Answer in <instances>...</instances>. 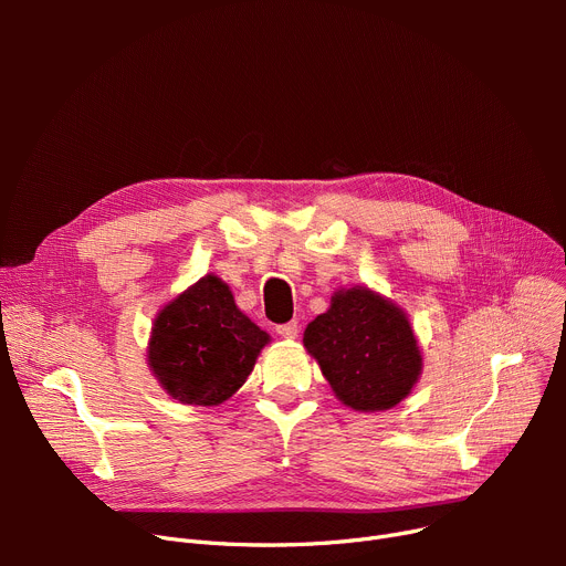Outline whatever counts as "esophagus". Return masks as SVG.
Returning a JSON list of instances; mask_svg holds the SVG:
<instances>
[{"mask_svg":"<svg viewBox=\"0 0 566 566\" xmlns=\"http://www.w3.org/2000/svg\"><path fill=\"white\" fill-rule=\"evenodd\" d=\"M277 335L284 337V339H295V337H298V321H289V323L277 325Z\"/></svg>","mask_w":566,"mask_h":566,"instance_id":"34e87169","label":"esophagus"}]
</instances>
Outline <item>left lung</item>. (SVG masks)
<instances>
[{"mask_svg":"<svg viewBox=\"0 0 566 566\" xmlns=\"http://www.w3.org/2000/svg\"><path fill=\"white\" fill-rule=\"evenodd\" d=\"M303 344L342 403L360 412L406 399L422 374V355L401 307L367 286L335 291Z\"/></svg>","mask_w":566,"mask_h":566,"instance_id":"1","label":"left lung"}]
</instances>
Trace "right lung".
Wrapping results in <instances>:
<instances>
[{"label":"right lung","instance_id":"add662e5","mask_svg":"<svg viewBox=\"0 0 566 566\" xmlns=\"http://www.w3.org/2000/svg\"><path fill=\"white\" fill-rule=\"evenodd\" d=\"M268 342V333L235 307L229 286L206 275L156 316L148 367L171 399L218 406L248 380Z\"/></svg>","mask_w":566,"mask_h":566}]
</instances>
